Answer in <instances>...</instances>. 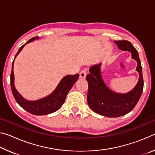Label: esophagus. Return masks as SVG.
I'll use <instances>...</instances> for the list:
<instances>
[{"instance_id": "obj_1", "label": "esophagus", "mask_w": 155, "mask_h": 155, "mask_svg": "<svg viewBox=\"0 0 155 155\" xmlns=\"http://www.w3.org/2000/svg\"><path fill=\"white\" fill-rule=\"evenodd\" d=\"M86 75H87V69L85 68V69H83L80 72V77L85 78L86 77Z\"/></svg>"}]
</instances>
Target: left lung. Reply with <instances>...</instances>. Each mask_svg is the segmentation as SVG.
Instances as JSON below:
<instances>
[{
  "label": "left lung",
  "mask_w": 155,
  "mask_h": 155,
  "mask_svg": "<svg viewBox=\"0 0 155 155\" xmlns=\"http://www.w3.org/2000/svg\"><path fill=\"white\" fill-rule=\"evenodd\" d=\"M119 49L129 51L132 58L137 62L136 70L139 72V80L135 87L127 94L113 91L104 83L101 77V64L94 65L90 68V74L86 77L88 83L87 103L92 111L109 117H120L132 111L140 100L143 88L142 68L138 52L130 41H114Z\"/></svg>",
  "instance_id": "obj_1"
}]
</instances>
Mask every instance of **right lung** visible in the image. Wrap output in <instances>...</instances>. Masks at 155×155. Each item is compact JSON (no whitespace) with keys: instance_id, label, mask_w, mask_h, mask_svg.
Masks as SVG:
<instances>
[{"instance_id":"obj_1","label":"right lung","mask_w":155,"mask_h":155,"mask_svg":"<svg viewBox=\"0 0 155 155\" xmlns=\"http://www.w3.org/2000/svg\"><path fill=\"white\" fill-rule=\"evenodd\" d=\"M37 39H39L38 37H35V38H31V40L27 41L24 45L21 46L20 49L18 50L16 54H15V58L20 53V52L22 51V49L25 46V44L37 40ZM15 58L12 62L10 83H11L12 94L18 104L25 110H26V111L29 112L30 114L36 115H47L57 111L63 105V104L64 103L67 94L69 92V91L71 90V88L74 85L76 81L78 80L79 74H77L74 75L65 76L60 81L55 90L52 91V93L47 96L46 97H44V98L40 100H37V101H27V100L25 99L18 93V91L15 87L14 74V62Z\"/></svg>"}]
</instances>
